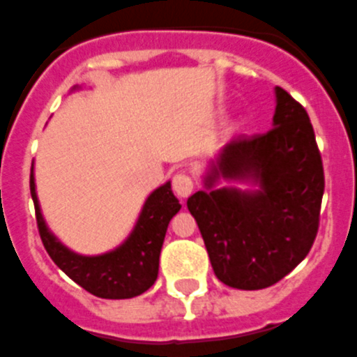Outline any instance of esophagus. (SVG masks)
Here are the masks:
<instances>
[{
  "instance_id": "obj_1",
  "label": "esophagus",
  "mask_w": 357,
  "mask_h": 357,
  "mask_svg": "<svg viewBox=\"0 0 357 357\" xmlns=\"http://www.w3.org/2000/svg\"><path fill=\"white\" fill-rule=\"evenodd\" d=\"M172 187H174V192H176V197L185 200V198L190 197V192L195 189V183H192V179H190L189 174H176L172 179Z\"/></svg>"
}]
</instances>
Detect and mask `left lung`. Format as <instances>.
<instances>
[{
	"mask_svg": "<svg viewBox=\"0 0 357 357\" xmlns=\"http://www.w3.org/2000/svg\"><path fill=\"white\" fill-rule=\"evenodd\" d=\"M275 100L273 129L230 140L187 200L215 275L239 290L281 281L318 232L324 168L311 119L282 88ZM221 178L234 185L219 188Z\"/></svg>",
	"mask_w": 357,
	"mask_h": 357,
	"instance_id": "8db88e82",
	"label": "left lung"
}]
</instances>
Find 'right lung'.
Segmentation results:
<instances>
[{
    "instance_id": "obj_1",
    "label": "right lung",
    "mask_w": 357,
    "mask_h": 357,
    "mask_svg": "<svg viewBox=\"0 0 357 357\" xmlns=\"http://www.w3.org/2000/svg\"><path fill=\"white\" fill-rule=\"evenodd\" d=\"M80 89L78 86L70 89ZM29 189L35 204V217L46 252L65 275H69L84 290L105 299H127L148 290L159 273V257L167 236L168 222L181 209V204L167 181L146 198L130 234L112 251L102 255H78L59 241L46 225L35 190L31 167Z\"/></svg>"
}]
</instances>
